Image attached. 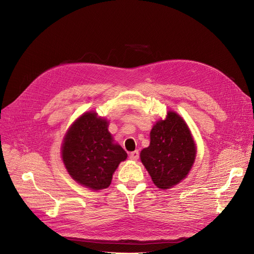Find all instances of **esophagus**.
Returning a JSON list of instances; mask_svg holds the SVG:
<instances>
[{"label":"esophagus","instance_id":"1","mask_svg":"<svg viewBox=\"0 0 254 254\" xmlns=\"http://www.w3.org/2000/svg\"><path fill=\"white\" fill-rule=\"evenodd\" d=\"M129 158L132 159V161H137V159L139 158V151L138 150H135L129 153Z\"/></svg>","mask_w":254,"mask_h":254}]
</instances>
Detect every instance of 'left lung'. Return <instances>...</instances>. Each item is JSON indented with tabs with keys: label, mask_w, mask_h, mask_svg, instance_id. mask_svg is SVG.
<instances>
[{
	"label": "left lung",
	"mask_w": 254,
	"mask_h": 254,
	"mask_svg": "<svg viewBox=\"0 0 254 254\" xmlns=\"http://www.w3.org/2000/svg\"><path fill=\"white\" fill-rule=\"evenodd\" d=\"M196 154L191 132L183 118L169 111L150 131V145L141 153V162L158 189L168 190L188 176Z\"/></svg>",
	"instance_id": "obj_1"
}]
</instances>
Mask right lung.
Segmentation results:
<instances>
[{"label": "right lung", "mask_w": 254, "mask_h": 254, "mask_svg": "<svg viewBox=\"0 0 254 254\" xmlns=\"http://www.w3.org/2000/svg\"><path fill=\"white\" fill-rule=\"evenodd\" d=\"M62 157L76 182L100 190L110 185L113 173L127 154L122 146L114 143L108 122L89 111L76 119L66 131Z\"/></svg>", "instance_id": "add662e5"}]
</instances>
